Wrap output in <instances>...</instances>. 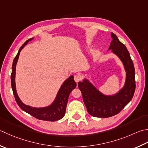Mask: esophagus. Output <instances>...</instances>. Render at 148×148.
<instances>
[{
  "instance_id": "obj_1",
  "label": "esophagus",
  "mask_w": 148,
  "mask_h": 148,
  "mask_svg": "<svg viewBox=\"0 0 148 148\" xmlns=\"http://www.w3.org/2000/svg\"><path fill=\"white\" fill-rule=\"evenodd\" d=\"M74 78L75 82H79V81H80L81 79H82V76H81L80 74H77L75 75Z\"/></svg>"
}]
</instances>
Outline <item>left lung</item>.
<instances>
[{
    "label": "left lung",
    "mask_w": 148,
    "mask_h": 148,
    "mask_svg": "<svg viewBox=\"0 0 148 148\" xmlns=\"http://www.w3.org/2000/svg\"><path fill=\"white\" fill-rule=\"evenodd\" d=\"M111 37L108 50L119 57L126 71L123 87L115 94L107 95L101 93L86 78L78 83L88 113L96 117L107 118L119 114L132 100L135 90V68L128 49L114 33H111Z\"/></svg>",
    "instance_id": "8db88e82"
}]
</instances>
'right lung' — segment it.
<instances>
[{
  "label": "right lung",
  "instance_id": "right-lung-1",
  "mask_svg": "<svg viewBox=\"0 0 148 148\" xmlns=\"http://www.w3.org/2000/svg\"><path fill=\"white\" fill-rule=\"evenodd\" d=\"M33 39V38L27 40L20 47L16 57L13 60L12 72H11V83L14 96L16 103L23 111L27 112V114H30L38 119L47 121H58L64 117L69 95L72 90L74 89L76 86V83L74 82L73 76H71L63 82L53 103L48 106L42 107V108H34V107L26 105L20 99L18 95L17 94L15 85L16 65L17 62H18L20 51L29 42L31 41Z\"/></svg>",
  "mask_w": 148,
  "mask_h": 148
}]
</instances>
